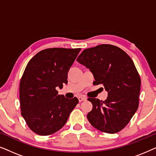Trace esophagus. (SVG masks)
<instances>
[{
	"label": "esophagus",
	"mask_w": 156,
	"mask_h": 156,
	"mask_svg": "<svg viewBox=\"0 0 156 156\" xmlns=\"http://www.w3.org/2000/svg\"><path fill=\"white\" fill-rule=\"evenodd\" d=\"M78 100H79V101H80V102L86 101V100H87V97H83V96H81V97H78Z\"/></svg>",
	"instance_id": "34e87169"
}]
</instances>
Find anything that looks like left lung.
Masks as SVG:
<instances>
[{"instance_id":"1","label":"left lung","mask_w":156,"mask_h":156,"mask_svg":"<svg viewBox=\"0 0 156 156\" xmlns=\"http://www.w3.org/2000/svg\"><path fill=\"white\" fill-rule=\"evenodd\" d=\"M76 61L91 72L94 84H103L108 92L104 101L88 99L93 105L89 123L104 133L120 131L138 107L140 79L133 60L118 47L101 44L83 50Z\"/></svg>"}]
</instances>
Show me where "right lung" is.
Wrapping results in <instances>:
<instances>
[{
  "label": "right lung",
  "mask_w": 156,
  "mask_h": 156,
  "mask_svg": "<svg viewBox=\"0 0 156 156\" xmlns=\"http://www.w3.org/2000/svg\"><path fill=\"white\" fill-rule=\"evenodd\" d=\"M80 48H49L37 53L26 66L20 84L21 114L27 126L40 136L61 129L79 100L57 94V87L67 84L68 72Z\"/></svg>",
  "instance_id": "obj_1"
}]
</instances>
